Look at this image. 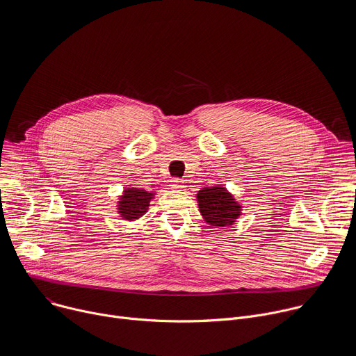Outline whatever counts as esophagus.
Here are the masks:
<instances>
[{
  "mask_svg": "<svg viewBox=\"0 0 356 356\" xmlns=\"http://www.w3.org/2000/svg\"><path fill=\"white\" fill-rule=\"evenodd\" d=\"M170 187L172 188H183V180L181 179H172L170 180Z\"/></svg>",
  "mask_w": 356,
  "mask_h": 356,
  "instance_id": "obj_1",
  "label": "esophagus"
}]
</instances>
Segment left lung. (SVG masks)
<instances>
[{
    "label": "left lung",
    "mask_w": 356,
    "mask_h": 356,
    "mask_svg": "<svg viewBox=\"0 0 356 356\" xmlns=\"http://www.w3.org/2000/svg\"><path fill=\"white\" fill-rule=\"evenodd\" d=\"M197 200L204 220L217 227L233 224L240 216V204L236 203L225 187H204L197 193Z\"/></svg>",
    "instance_id": "obj_1"
}]
</instances>
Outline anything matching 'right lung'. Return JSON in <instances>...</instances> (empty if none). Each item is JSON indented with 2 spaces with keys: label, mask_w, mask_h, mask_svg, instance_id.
Returning a JSON list of instances; mask_svg holds the SVG:
<instances>
[{
  "label": "right lung",
  "mask_w": 356,
  "mask_h": 356,
  "mask_svg": "<svg viewBox=\"0 0 356 356\" xmlns=\"http://www.w3.org/2000/svg\"><path fill=\"white\" fill-rule=\"evenodd\" d=\"M153 193L143 188H126L119 202V213L126 220H135L147 211Z\"/></svg>",
  "instance_id": "obj_1"
}]
</instances>
